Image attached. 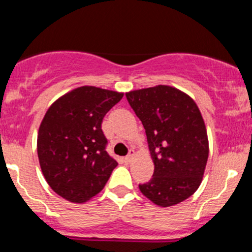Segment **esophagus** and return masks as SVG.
<instances>
[{"label": "esophagus", "instance_id": "34e87169", "mask_svg": "<svg viewBox=\"0 0 252 252\" xmlns=\"http://www.w3.org/2000/svg\"><path fill=\"white\" fill-rule=\"evenodd\" d=\"M134 155H135V150L134 149H131L129 152V154L126 156V158H124V161H126V163H129V162H131V160H132V158H134Z\"/></svg>", "mask_w": 252, "mask_h": 252}]
</instances>
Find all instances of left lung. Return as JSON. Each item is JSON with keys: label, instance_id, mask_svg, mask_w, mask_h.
<instances>
[{"label": "left lung", "instance_id": "8db88e82", "mask_svg": "<svg viewBox=\"0 0 252 252\" xmlns=\"http://www.w3.org/2000/svg\"><path fill=\"white\" fill-rule=\"evenodd\" d=\"M146 130L154 174L138 185L162 207L186 200L200 186L209 158L206 126L194 100L167 85L126 94Z\"/></svg>", "mask_w": 252, "mask_h": 252}]
</instances>
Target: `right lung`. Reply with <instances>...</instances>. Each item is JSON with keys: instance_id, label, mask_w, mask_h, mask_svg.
Returning a JSON list of instances; mask_svg holds the SVG:
<instances>
[{"instance_id": "add662e5", "label": "right lung", "mask_w": 252, "mask_h": 252, "mask_svg": "<svg viewBox=\"0 0 252 252\" xmlns=\"http://www.w3.org/2000/svg\"><path fill=\"white\" fill-rule=\"evenodd\" d=\"M123 94L82 86L57 99L37 134L40 167L51 189L66 200L88 201L100 192L117 161L106 152L103 118Z\"/></svg>"}]
</instances>
